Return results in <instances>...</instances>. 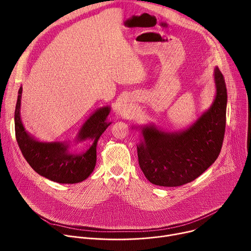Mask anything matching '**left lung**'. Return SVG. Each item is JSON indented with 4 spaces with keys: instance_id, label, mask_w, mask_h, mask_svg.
Here are the masks:
<instances>
[{
    "instance_id": "8db88e82",
    "label": "left lung",
    "mask_w": 251,
    "mask_h": 251,
    "mask_svg": "<svg viewBox=\"0 0 251 251\" xmlns=\"http://www.w3.org/2000/svg\"><path fill=\"white\" fill-rule=\"evenodd\" d=\"M213 77L212 104L187 129L168 132L152 124L134 127L143 137L137 145L139 166L150 183L161 187L191 183L218 159L226 131L227 92L219 67Z\"/></svg>"
}]
</instances>
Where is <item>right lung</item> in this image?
<instances>
[{"label": "right lung", "instance_id": "obj_1", "mask_svg": "<svg viewBox=\"0 0 251 251\" xmlns=\"http://www.w3.org/2000/svg\"><path fill=\"white\" fill-rule=\"evenodd\" d=\"M22 92L21 86L15 110V131L19 147L28 165L39 175L59 184H76L86 180L96 165L98 139L111 124L106 121L110 106L101 107L84 122L74 142L90 140L93 143L85 152L76 154L69 151L70 142H42L25 129L21 119Z\"/></svg>", "mask_w": 251, "mask_h": 251}]
</instances>
